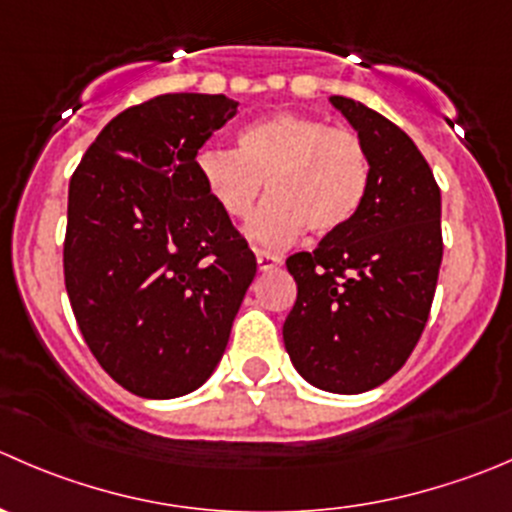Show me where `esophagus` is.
<instances>
[{
    "label": "esophagus",
    "instance_id": "1",
    "mask_svg": "<svg viewBox=\"0 0 512 512\" xmlns=\"http://www.w3.org/2000/svg\"><path fill=\"white\" fill-rule=\"evenodd\" d=\"M255 255H257V267H260L262 272L275 270V267H280V265H282V255H277V252L255 250Z\"/></svg>",
    "mask_w": 512,
    "mask_h": 512
}]
</instances>
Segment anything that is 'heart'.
Masks as SVG:
<instances>
[{"instance_id": "obj_1", "label": "heart", "mask_w": 512, "mask_h": 512, "mask_svg": "<svg viewBox=\"0 0 512 512\" xmlns=\"http://www.w3.org/2000/svg\"><path fill=\"white\" fill-rule=\"evenodd\" d=\"M197 172L212 200L245 227L255 250L277 252L302 230L337 232L355 220L370 187L365 142L345 124L277 112L242 127L235 150L207 147Z\"/></svg>"}]
</instances>
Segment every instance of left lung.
<instances>
[{"mask_svg":"<svg viewBox=\"0 0 512 512\" xmlns=\"http://www.w3.org/2000/svg\"><path fill=\"white\" fill-rule=\"evenodd\" d=\"M330 104L365 142L370 187L350 225L287 257L297 300L282 340L312 388L357 395L388 382L425 330L443 262L440 187L398 124L340 94Z\"/></svg>","mask_w":512,"mask_h":512,"instance_id":"1","label":"left lung"}]
</instances>
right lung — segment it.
I'll return each instance as SVG.
<instances>
[{
    "label": "right lung",
    "mask_w": 512,
    "mask_h": 512,
    "mask_svg": "<svg viewBox=\"0 0 512 512\" xmlns=\"http://www.w3.org/2000/svg\"><path fill=\"white\" fill-rule=\"evenodd\" d=\"M235 114L225 94H160L119 112L69 180L72 312L102 370L140 398L205 385L255 280V252L195 165Z\"/></svg>",
    "instance_id": "add662e5"
}]
</instances>
